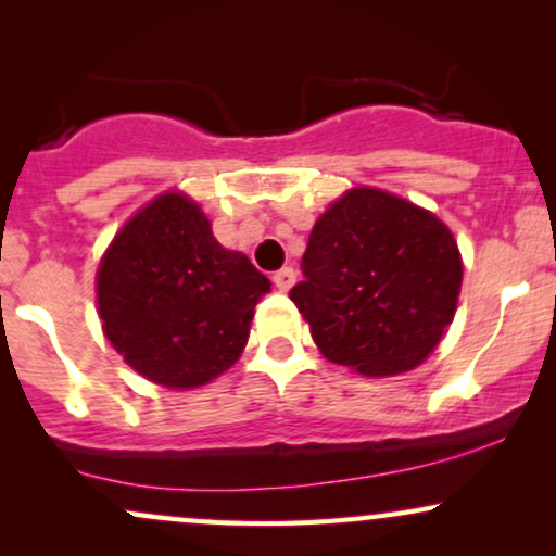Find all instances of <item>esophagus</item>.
Instances as JSON below:
<instances>
[{"label": "esophagus", "mask_w": 556, "mask_h": 556, "mask_svg": "<svg viewBox=\"0 0 556 556\" xmlns=\"http://www.w3.org/2000/svg\"><path fill=\"white\" fill-rule=\"evenodd\" d=\"M295 279H298V271L292 269V266H285V269L274 271V285H277V290L282 292L290 290V287L295 285Z\"/></svg>", "instance_id": "esophagus-1"}]
</instances>
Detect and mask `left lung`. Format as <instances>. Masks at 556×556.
<instances>
[{
    "mask_svg": "<svg viewBox=\"0 0 556 556\" xmlns=\"http://www.w3.org/2000/svg\"><path fill=\"white\" fill-rule=\"evenodd\" d=\"M292 303L331 363L363 376L405 374L455 318L463 261L450 227L376 188H353L318 216Z\"/></svg>",
    "mask_w": 556,
    "mask_h": 556,
    "instance_id": "left-lung-1",
    "label": "left lung"
}]
</instances>
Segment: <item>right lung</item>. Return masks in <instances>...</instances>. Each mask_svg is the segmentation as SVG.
Returning a JSON list of instances; mask_svg holds the SVG:
<instances>
[{
    "instance_id": "1",
    "label": "right lung",
    "mask_w": 556,
    "mask_h": 556,
    "mask_svg": "<svg viewBox=\"0 0 556 556\" xmlns=\"http://www.w3.org/2000/svg\"><path fill=\"white\" fill-rule=\"evenodd\" d=\"M269 279L216 242L182 193H164L112 240L96 274L106 340L140 376L193 389L240 358Z\"/></svg>"
}]
</instances>
